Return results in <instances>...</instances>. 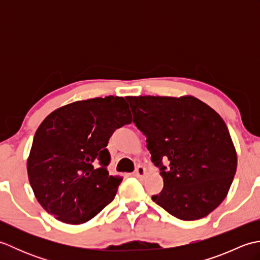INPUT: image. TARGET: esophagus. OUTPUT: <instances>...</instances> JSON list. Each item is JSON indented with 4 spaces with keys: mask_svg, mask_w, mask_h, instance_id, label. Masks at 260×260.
<instances>
[{
    "mask_svg": "<svg viewBox=\"0 0 260 260\" xmlns=\"http://www.w3.org/2000/svg\"><path fill=\"white\" fill-rule=\"evenodd\" d=\"M145 174H146V170H145V168L141 167V165H139V167L136 168L135 172L133 173V175L135 176V178H139V179H143V178H144Z\"/></svg>",
    "mask_w": 260,
    "mask_h": 260,
    "instance_id": "esophagus-1",
    "label": "esophagus"
}]
</instances>
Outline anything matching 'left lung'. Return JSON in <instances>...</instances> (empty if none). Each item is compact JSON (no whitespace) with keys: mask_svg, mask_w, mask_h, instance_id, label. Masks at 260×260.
I'll return each mask as SVG.
<instances>
[{"mask_svg":"<svg viewBox=\"0 0 260 260\" xmlns=\"http://www.w3.org/2000/svg\"><path fill=\"white\" fill-rule=\"evenodd\" d=\"M126 101L163 178V189L152 200L185 221L212 212L227 197L237 170L223 119L191 96H128ZM164 159L170 162L168 168Z\"/></svg>","mask_w":260,"mask_h":260,"instance_id":"8db88e82","label":"left lung"}]
</instances>
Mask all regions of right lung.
Masks as SVG:
<instances>
[{
  "label": "right lung",
  "mask_w": 260,
  "mask_h": 260,
  "mask_svg": "<svg viewBox=\"0 0 260 260\" xmlns=\"http://www.w3.org/2000/svg\"><path fill=\"white\" fill-rule=\"evenodd\" d=\"M132 123L123 97H98L54 110L33 139L27 175L42 208L64 223L87 222L114 200L121 178L109 175L107 144Z\"/></svg>",
  "instance_id": "1"
}]
</instances>
